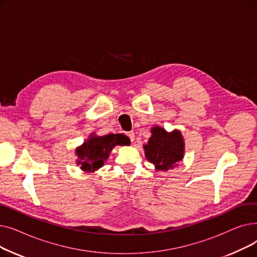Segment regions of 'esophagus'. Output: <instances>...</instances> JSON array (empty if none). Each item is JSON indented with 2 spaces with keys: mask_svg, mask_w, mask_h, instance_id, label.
<instances>
[{
  "mask_svg": "<svg viewBox=\"0 0 257 257\" xmlns=\"http://www.w3.org/2000/svg\"><path fill=\"white\" fill-rule=\"evenodd\" d=\"M127 137L130 139L131 142H133V141H134V138H136V136H134V132H132V131L127 133Z\"/></svg>",
  "mask_w": 257,
  "mask_h": 257,
  "instance_id": "1",
  "label": "esophagus"
}]
</instances>
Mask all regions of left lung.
<instances>
[{
	"label": "left lung",
	"instance_id": "obj_1",
	"mask_svg": "<svg viewBox=\"0 0 257 257\" xmlns=\"http://www.w3.org/2000/svg\"><path fill=\"white\" fill-rule=\"evenodd\" d=\"M151 132L152 137L144 146L146 158L158 171H168L176 167L184 156V140L181 132H168L159 126L153 127Z\"/></svg>",
	"mask_w": 257,
	"mask_h": 257
}]
</instances>
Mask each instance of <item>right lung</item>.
<instances>
[{
    "mask_svg": "<svg viewBox=\"0 0 257 257\" xmlns=\"http://www.w3.org/2000/svg\"><path fill=\"white\" fill-rule=\"evenodd\" d=\"M118 137L114 134L97 137L94 133H91L87 141L76 149V155L78 156L77 165L80 166L81 170L87 173L99 170L103 167L104 161L107 160L113 148L126 142ZM120 137L123 136L120 134Z\"/></svg>",
    "mask_w": 257,
    "mask_h": 257,
    "instance_id": "add662e5",
    "label": "right lung"
}]
</instances>
